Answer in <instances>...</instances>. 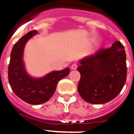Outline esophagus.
I'll return each instance as SVG.
<instances>
[{"mask_svg":"<svg viewBox=\"0 0 134 134\" xmlns=\"http://www.w3.org/2000/svg\"><path fill=\"white\" fill-rule=\"evenodd\" d=\"M77 66H78V65H77V64H76V63H74V64H73V65L71 66V69H76V68H77Z\"/></svg>","mask_w":134,"mask_h":134,"instance_id":"1","label":"esophagus"}]
</instances>
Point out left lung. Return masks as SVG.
Masks as SVG:
<instances>
[{"instance_id":"left-lung-1","label":"left lung","mask_w":134,"mask_h":134,"mask_svg":"<svg viewBox=\"0 0 134 134\" xmlns=\"http://www.w3.org/2000/svg\"><path fill=\"white\" fill-rule=\"evenodd\" d=\"M124 47L115 41L109 48H100L83 58L77 68L81 74L78 92L91 104H103L119 95L126 80Z\"/></svg>"}]
</instances>
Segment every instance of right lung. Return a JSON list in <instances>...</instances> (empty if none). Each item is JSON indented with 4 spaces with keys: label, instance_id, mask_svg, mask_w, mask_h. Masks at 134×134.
I'll return each mask as SVG.
<instances>
[{
    "label": "right lung",
    "instance_id": "obj_1",
    "mask_svg": "<svg viewBox=\"0 0 134 134\" xmlns=\"http://www.w3.org/2000/svg\"><path fill=\"white\" fill-rule=\"evenodd\" d=\"M37 34L31 31L23 36L13 46L8 66V81L16 96L31 105L46 103L53 96L59 81L69 73V68L52 71L41 79H34L26 74L22 60L24 46L29 38Z\"/></svg>",
    "mask_w": 134,
    "mask_h": 134
}]
</instances>
